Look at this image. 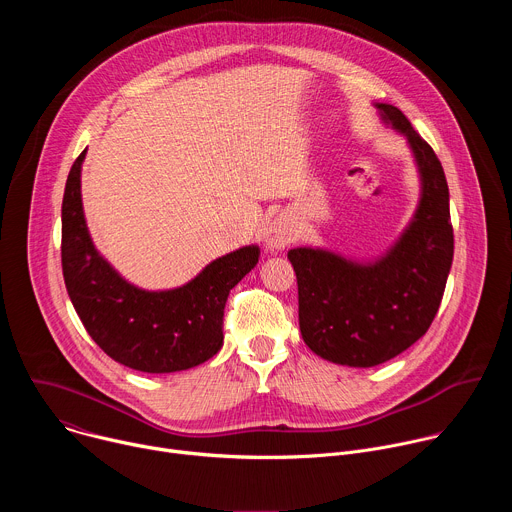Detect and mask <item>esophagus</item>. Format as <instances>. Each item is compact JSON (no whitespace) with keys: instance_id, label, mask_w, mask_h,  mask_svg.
I'll return each instance as SVG.
<instances>
[{"instance_id":"1","label":"esophagus","mask_w":512,"mask_h":512,"mask_svg":"<svg viewBox=\"0 0 512 512\" xmlns=\"http://www.w3.org/2000/svg\"><path fill=\"white\" fill-rule=\"evenodd\" d=\"M296 237H298V229L294 221H291L287 214H279L277 218H273V223L265 231V247L271 253H279Z\"/></svg>"}]
</instances>
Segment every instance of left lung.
<instances>
[{"label":"left lung","mask_w":512,"mask_h":512,"mask_svg":"<svg viewBox=\"0 0 512 512\" xmlns=\"http://www.w3.org/2000/svg\"><path fill=\"white\" fill-rule=\"evenodd\" d=\"M383 125L405 137L419 176L411 221L385 253L354 259L324 247L289 249L298 277L300 330L312 352L344 367H377L433 322L454 259L444 168L407 117L373 103Z\"/></svg>","instance_id":"obj_1"}]
</instances>
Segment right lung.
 <instances>
[{
  "label": "right lung",
  "mask_w": 512,
  "mask_h": 512,
  "mask_svg": "<svg viewBox=\"0 0 512 512\" xmlns=\"http://www.w3.org/2000/svg\"><path fill=\"white\" fill-rule=\"evenodd\" d=\"M87 150L72 164L62 198V273L68 298L99 348L141 373L186 371L223 346L229 291L257 265L259 245L210 261L180 287L129 283L95 247L83 208L81 174Z\"/></svg>",
  "instance_id": "add662e5"
}]
</instances>
